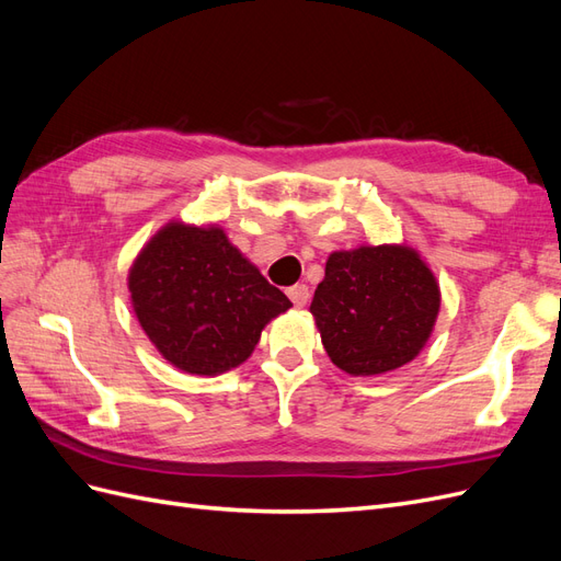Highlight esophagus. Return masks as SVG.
I'll return each instance as SVG.
<instances>
[{
    "label": "esophagus",
    "instance_id": "34e87169",
    "mask_svg": "<svg viewBox=\"0 0 561 561\" xmlns=\"http://www.w3.org/2000/svg\"><path fill=\"white\" fill-rule=\"evenodd\" d=\"M287 297L293 299V304H295L297 309L307 307V301H309V287L304 285V283H297V285H293V287H287Z\"/></svg>",
    "mask_w": 561,
    "mask_h": 561
}]
</instances>
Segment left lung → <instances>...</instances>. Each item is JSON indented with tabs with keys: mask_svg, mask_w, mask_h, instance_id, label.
I'll return each instance as SVG.
<instances>
[{
	"mask_svg": "<svg viewBox=\"0 0 561 561\" xmlns=\"http://www.w3.org/2000/svg\"><path fill=\"white\" fill-rule=\"evenodd\" d=\"M311 313L330 360L351 377L412 363L433 334L439 285L410 245H360L328 257Z\"/></svg>",
	"mask_w": 561,
	"mask_h": 561,
	"instance_id": "1",
	"label": "left lung"
}]
</instances>
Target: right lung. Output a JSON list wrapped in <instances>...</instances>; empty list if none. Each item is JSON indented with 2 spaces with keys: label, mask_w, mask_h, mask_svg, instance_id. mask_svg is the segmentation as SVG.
Here are the masks:
<instances>
[{
  "label": "right lung",
  "mask_w": 561,
  "mask_h": 561,
  "mask_svg": "<svg viewBox=\"0 0 561 561\" xmlns=\"http://www.w3.org/2000/svg\"><path fill=\"white\" fill-rule=\"evenodd\" d=\"M135 318L163 358L186 375L243 365L262 330L293 307L222 227H161L128 268Z\"/></svg>",
  "instance_id": "right-lung-1"
}]
</instances>
